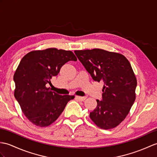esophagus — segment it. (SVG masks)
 Returning a JSON list of instances; mask_svg holds the SVG:
<instances>
[{"instance_id": "obj_1", "label": "esophagus", "mask_w": 157, "mask_h": 157, "mask_svg": "<svg viewBox=\"0 0 157 157\" xmlns=\"http://www.w3.org/2000/svg\"><path fill=\"white\" fill-rule=\"evenodd\" d=\"M75 98L79 101H84L86 99V97H82V96H75Z\"/></svg>"}]
</instances>
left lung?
Instances as JSON below:
<instances>
[{
  "instance_id": "8db88e82",
  "label": "left lung",
  "mask_w": 157,
  "mask_h": 157,
  "mask_svg": "<svg viewBox=\"0 0 157 157\" xmlns=\"http://www.w3.org/2000/svg\"><path fill=\"white\" fill-rule=\"evenodd\" d=\"M76 56L96 82H103L102 100L90 117L96 126L109 130L118 126L136 99V76L128 60L123 55L93 49L75 51Z\"/></svg>"
}]
</instances>
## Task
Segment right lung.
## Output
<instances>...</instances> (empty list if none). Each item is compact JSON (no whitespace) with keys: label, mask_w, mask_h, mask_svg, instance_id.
Returning <instances> with one entry per match:
<instances>
[{"label":"right lung","mask_w":157,"mask_h":157,"mask_svg":"<svg viewBox=\"0 0 157 157\" xmlns=\"http://www.w3.org/2000/svg\"><path fill=\"white\" fill-rule=\"evenodd\" d=\"M69 61H77L71 51L49 48L33 51L22 58L14 74V96L27 118L33 124L46 127L59 118L74 96L59 95L47 83Z\"/></svg>","instance_id":"1"}]
</instances>
